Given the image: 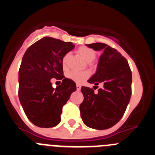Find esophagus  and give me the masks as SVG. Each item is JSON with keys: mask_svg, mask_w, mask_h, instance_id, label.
<instances>
[{"mask_svg": "<svg viewBox=\"0 0 155 155\" xmlns=\"http://www.w3.org/2000/svg\"><path fill=\"white\" fill-rule=\"evenodd\" d=\"M76 87H77V90H78V91H80L81 88V86L80 84H77Z\"/></svg>", "mask_w": 155, "mask_h": 155, "instance_id": "1", "label": "esophagus"}]
</instances>
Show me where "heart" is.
Returning <instances> with one entry per match:
<instances>
[{"instance_id": "obj_1", "label": "heart", "mask_w": 155, "mask_h": 155, "mask_svg": "<svg viewBox=\"0 0 155 155\" xmlns=\"http://www.w3.org/2000/svg\"><path fill=\"white\" fill-rule=\"evenodd\" d=\"M79 55L84 59V61L87 63H91L94 61V59L96 58V52L94 50L91 49L89 47H86V46H81L78 50ZM69 54H66L62 60V65L64 69H67L68 68V63L69 60ZM91 75L90 71H70L68 72L67 77L70 80L76 82L77 84H82L83 82L85 81Z\"/></svg>"}]
</instances>
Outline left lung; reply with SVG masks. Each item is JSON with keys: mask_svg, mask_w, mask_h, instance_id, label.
<instances>
[{"mask_svg": "<svg viewBox=\"0 0 155 155\" xmlns=\"http://www.w3.org/2000/svg\"><path fill=\"white\" fill-rule=\"evenodd\" d=\"M87 46L102 50L96 73L87 81L94 85L102 83L103 87L94 93L92 88L82 86L81 116L87 127L105 130L117 124L125 113L131 96L132 73L126 58L116 49L102 42Z\"/></svg>", "mask_w": 155, "mask_h": 155, "instance_id": "1", "label": "left lung"}]
</instances>
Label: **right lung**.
Instances as JSON below:
<instances>
[{
  "instance_id": "add662e5",
  "label": "right lung",
  "mask_w": 155,
  "mask_h": 155,
  "mask_svg": "<svg viewBox=\"0 0 155 155\" xmlns=\"http://www.w3.org/2000/svg\"><path fill=\"white\" fill-rule=\"evenodd\" d=\"M51 37H44L28 48L18 71V98L28 120L39 127L50 128L60 124L63 106L76 84L64 76L62 60L74 48ZM52 78L63 80L61 86L51 87Z\"/></svg>"
}]
</instances>
